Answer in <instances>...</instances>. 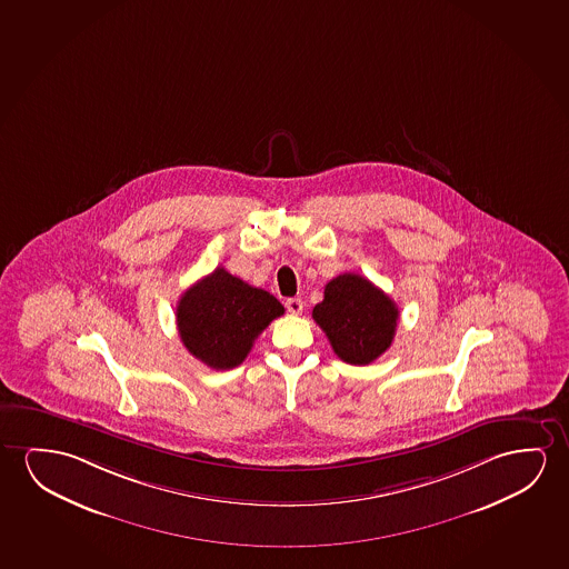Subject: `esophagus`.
Here are the masks:
<instances>
[{"instance_id": "esophagus-1", "label": "esophagus", "mask_w": 569, "mask_h": 569, "mask_svg": "<svg viewBox=\"0 0 569 569\" xmlns=\"http://www.w3.org/2000/svg\"><path fill=\"white\" fill-rule=\"evenodd\" d=\"M286 309L291 315L303 313V301L299 297H289L288 301H286Z\"/></svg>"}]
</instances>
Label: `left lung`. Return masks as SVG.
I'll use <instances>...</instances> for the list:
<instances>
[{
	"label": "left lung",
	"mask_w": 569,
	"mask_h": 569,
	"mask_svg": "<svg viewBox=\"0 0 569 569\" xmlns=\"http://www.w3.org/2000/svg\"><path fill=\"white\" fill-rule=\"evenodd\" d=\"M313 319L340 360L366 366L391 347L399 309L370 280L348 272L325 286V299L315 306Z\"/></svg>",
	"instance_id": "1"
}]
</instances>
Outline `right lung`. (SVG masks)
Listing matches in <instances>:
<instances>
[{
	"mask_svg": "<svg viewBox=\"0 0 569 569\" xmlns=\"http://www.w3.org/2000/svg\"><path fill=\"white\" fill-rule=\"evenodd\" d=\"M280 315L283 306L272 293L248 286L224 268L186 289L176 307L183 347L213 370L244 362L258 335Z\"/></svg>",
	"mask_w": 569,
	"mask_h": 569,
	"instance_id": "obj_1",
	"label": "right lung"
}]
</instances>
